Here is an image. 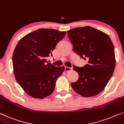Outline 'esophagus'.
I'll use <instances>...</instances> for the list:
<instances>
[{
	"instance_id": "34e87169",
	"label": "esophagus",
	"mask_w": 124,
	"mask_h": 124,
	"mask_svg": "<svg viewBox=\"0 0 124 124\" xmlns=\"http://www.w3.org/2000/svg\"><path fill=\"white\" fill-rule=\"evenodd\" d=\"M71 70H72V68H71V67H65V71L66 72L71 71Z\"/></svg>"
}]
</instances>
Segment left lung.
Instances as JSON below:
<instances>
[{
    "label": "left lung",
    "mask_w": 124,
    "mask_h": 124,
    "mask_svg": "<svg viewBox=\"0 0 124 124\" xmlns=\"http://www.w3.org/2000/svg\"><path fill=\"white\" fill-rule=\"evenodd\" d=\"M67 32L74 52L87 61L83 67L74 66L79 78L71 85L83 97L98 95L104 89L115 70L113 43L108 34L91 26L76 28Z\"/></svg>",
    "instance_id": "obj_1"
}]
</instances>
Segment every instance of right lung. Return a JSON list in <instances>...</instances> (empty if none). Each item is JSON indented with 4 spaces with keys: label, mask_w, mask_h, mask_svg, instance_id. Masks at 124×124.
I'll return each mask as SVG.
<instances>
[{
    "label": "right lung",
    "mask_w": 124,
    "mask_h": 124,
    "mask_svg": "<svg viewBox=\"0 0 124 124\" xmlns=\"http://www.w3.org/2000/svg\"><path fill=\"white\" fill-rule=\"evenodd\" d=\"M66 32L40 28L29 33L18 42L12 57L16 81L25 92L43 99L53 92L57 78L65 67H56L47 61Z\"/></svg>",
    "instance_id": "add662e5"
}]
</instances>
